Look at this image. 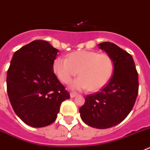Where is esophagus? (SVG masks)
<instances>
[{
	"label": "esophagus",
	"instance_id": "obj_1",
	"mask_svg": "<svg viewBox=\"0 0 150 150\" xmlns=\"http://www.w3.org/2000/svg\"><path fill=\"white\" fill-rule=\"evenodd\" d=\"M76 96H77V94H76V93H70V97H71V98H74V97H75Z\"/></svg>",
	"mask_w": 150,
	"mask_h": 150
}]
</instances>
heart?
Segmentation results:
<instances>
[{
  "instance_id": "b5f03b06",
  "label": "heart",
  "mask_w": 150,
  "mask_h": 150,
  "mask_svg": "<svg viewBox=\"0 0 150 150\" xmlns=\"http://www.w3.org/2000/svg\"><path fill=\"white\" fill-rule=\"evenodd\" d=\"M53 69L57 78L64 84H69L79 71L80 77L70 84L71 90L97 91L109 81L113 65L111 58L106 53L82 50L70 53L68 59L57 57Z\"/></svg>"
}]
</instances>
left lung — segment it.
Segmentation results:
<instances>
[{"label":"left lung","mask_w":150,"mask_h":150,"mask_svg":"<svg viewBox=\"0 0 150 150\" xmlns=\"http://www.w3.org/2000/svg\"><path fill=\"white\" fill-rule=\"evenodd\" d=\"M98 46L112 61V76L100 92L85 97L79 112L86 125L105 129L122 122L129 114L136 101L139 84L131 54L111 42L100 43Z\"/></svg>","instance_id":"8db88e82"}]
</instances>
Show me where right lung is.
Here are the masks:
<instances>
[{"label":"right lung","mask_w":150,"mask_h":150,"mask_svg":"<svg viewBox=\"0 0 150 150\" xmlns=\"http://www.w3.org/2000/svg\"><path fill=\"white\" fill-rule=\"evenodd\" d=\"M59 50L38 40L14 53L6 75V89L13 109L23 122L33 127L56 120L62 102L70 98L53 72Z\"/></svg>","instance_id":"obj_1"}]
</instances>
